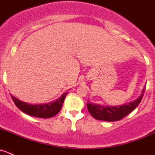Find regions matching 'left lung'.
<instances>
[{
	"instance_id": "left-lung-1",
	"label": "left lung",
	"mask_w": 155,
	"mask_h": 155,
	"mask_svg": "<svg viewBox=\"0 0 155 155\" xmlns=\"http://www.w3.org/2000/svg\"><path fill=\"white\" fill-rule=\"evenodd\" d=\"M145 91V87L143 89L142 94L136 101L128 104H124L118 107H104L99 104L87 103V109L91 115L97 120L107 121H119L138 107L143 99Z\"/></svg>"
}]
</instances>
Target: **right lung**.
I'll return each instance as SVG.
<instances>
[{
	"mask_svg": "<svg viewBox=\"0 0 155 155\" xmlns=\"http://www.w3.org/2000/svg\"><path fill=\"white\" fill-rule=\"evenodd\" d=\"M67 94L68 93L63 94L60 98L48 104H37V105L28 104L19 101L12 95L11 97L15 106L25 113L37 118H49L56 115L60 112Z\"/></svg>",
	"mask_w": 155,
	"mask_h": 155,
	"instance_id": "obj_1",
	"label": "right lung"
}]
</instances>
